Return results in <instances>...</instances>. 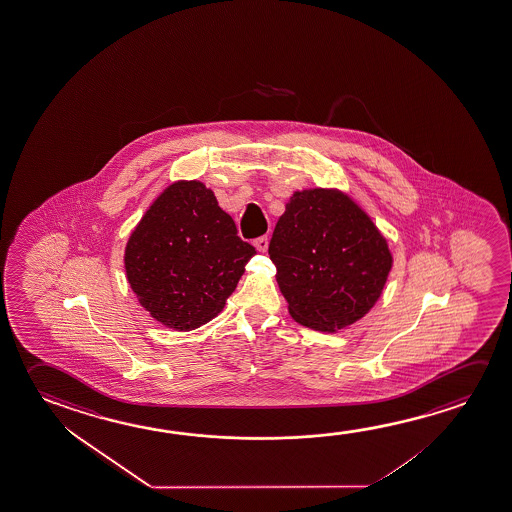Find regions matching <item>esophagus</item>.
Instances as JSON below:
<instances>
[{
  "mask_svg": "<svg viewBox=\"0 0 512 512\" xmlns=\"http://www.w3.org/2000/svg\"><path fill=\"white\" fill-rule=\"evenodd\" d=\"M253 246L257 248V252L264 253L266 250H268L269 241L268 237H257L255 241H253Z\"/></svg>",
  "mask_w": 512,
  "mask_h": 512,
  "instance_id": "1",
  "label": "esophagus"
}]
</instances>
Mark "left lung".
Instances as JSON below:
<instances>
[{"mask_svg":"<svg viewBox=\"0 0 512 512\" xmlns=\"http://www.w3.org/2000/svg\"><path fill=\"white\" fill-rule=\"evenodd\" d=\"M269 257L292 319L328 333L369 314L394 266L378 225L337 188L292 193L276 223Z\"/></svg>","mask_w":512,"mask_h":512,"instance_id":"obj_1","label":"left lung"}]
</instances>
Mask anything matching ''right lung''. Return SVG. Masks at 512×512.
<instances>
[{"label": "right lung", "instance_id": "add662e5", "mask_svg": "<svg viewBox=\"0 0 512 512\" xmlns=\"http://www.w3.org/2000/svg\"><path fill=\"white\" fill-rule=\"evenodd\" d=\"M253 255L213 189L193 179L172 182L150 204L127 239L124 268L152 319L191 331L225 308Z\"/></svg>", "mask_w": 512, "mask_h": 512}]
</instances>
